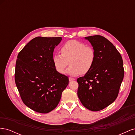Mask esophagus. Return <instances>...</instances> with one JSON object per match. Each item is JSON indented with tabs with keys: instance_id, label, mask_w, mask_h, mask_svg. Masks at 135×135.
Returning a JSON list of instances; mask_svg holds the SVG:
<instances>
[{
	"instance_id": "1",
	"label": "esophagus",
	"mask_w": 135,
	"mask_h": 135,
	"mask_svg": "<svg viewBox=\"0 0 135 135\" xmlns=\"http://www.w3.org/2000/svg\"><path fill=\"white\" fill-rule=\"evenodd\" d=\"M75 79V78H71V77H69V81H73V80H74Z\"/></svg>"
}]
</instances>
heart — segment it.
<instances>
[{
  "label": "heart",
  "mask_w": 135,
  "mask_h": 135,
  "mask_svg": "<svg viewBox=\"0 0 135 135\" xmlns=\"http://www.w3.org/2000/svg\"><path fill=\"white\" fill-rule=\"evenodd\" d=\"M61 54H56L53 56L54 66L58 72L64 73L70 64L66 73L71 76L86 74L90 71L96 60L94 48L75 40L65 43L61 47Z\"/></svg>",
  "instance_id": "obj_1"
}]
</instances>
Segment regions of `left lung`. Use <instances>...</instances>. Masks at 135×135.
<instances>
[{"mask_svg":"<svg viewBox=\"0 0 135 135\" xmlns=\"http://www.w3.org/2000/svg\"><path fill=\"white\" fill-rule=\"evenodd\" d=\"M96 52L92 69L78 78V96L85 108L93 112L107 108L115 100L124 77L123 62L115 47L101 35L84 38Z\"/></svg>","mask_w":135,"mask_h":135,"instance_id":"obj_1","label":"left lung"}]
</instances>
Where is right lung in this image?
<instances>
[{"mask_svg":"<svg viewBox=\"0 0 135 135\" xmlns=\"http://www.w3.org/2000/svg\"><path fill=\"white\" fill-rule=\"evenodd\" d=\"M61 37L38 36L19 52L15 82L23 103L40 113H48L59 104L69 84L68 77L56 70L53 63L54 49Z\"/></svg>","mask_w":135,"mask_h":135,"instance_id":"right-lung-1","label":"right lung"}]
</instances>
